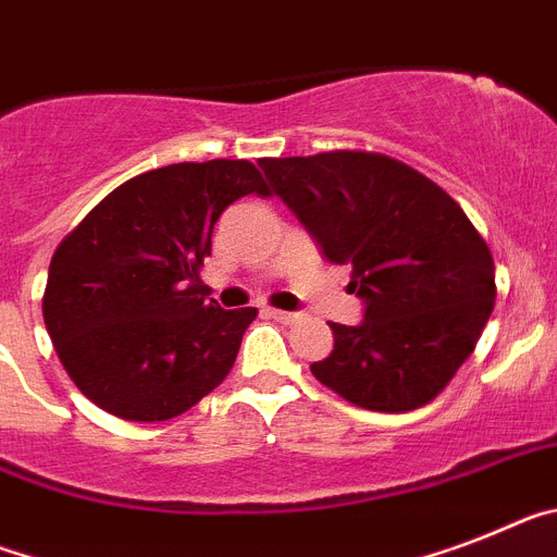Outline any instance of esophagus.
Returning <instances> with one entry per match:
<instances>
[{"instance_id":"obj_1","label":"esophagus","mask_w":557,"mask_h":557,"mask_svg":"<svg viewBox=\"0 0 557 557\" xmlns=\"http://www.w3.org/2000/svg\"><path fill=\"white\" fill-rule=\"evenodd\" d=\"M265 313H269V317H272V319H277V322H283V325H294V322H297V319H299V313L280 311V308H265Z\"/></svg>"}]
</instances>
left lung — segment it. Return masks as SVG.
<instances>
[{
	"instance_id": "1",
	"label": "left lung",
	"mask_w": 557,
	"mask_h": 557,
	"mask_svg": "<svg viewBox=\"0 0 557 557\" xmlns=\"http://www.w3.org/2000/svg\"><path fill=\"white\" fill-rule=\"evenodd\" d=\"M331 263L364 297L359 327L331 322L317 381L372 412H412L466 364L496 302V265L462 207L386 153L260 159Z\"/></svg>"
}]
</instances>
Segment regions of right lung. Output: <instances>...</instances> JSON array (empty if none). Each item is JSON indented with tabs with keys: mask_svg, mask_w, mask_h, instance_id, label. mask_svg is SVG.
I'll list each match as a JSON object with an SVG mask.
<instances>
[{
	"mask_svg": "<svg viewBox=\"0 0 557 557\" xmlns=\"http://www.w3.org/2000/svg\"><path fill=\"white\" fill-rule=\"evenodd\" d=\"M272 196L246 159L139 173L58 244L45 325L75 386L103 412L171 420L230 375L258 308L224 311L198 272L238 198Z\"/></svg>",
	"mask_w": 557,
	"mask_h": 557,
	"instance_id": "obj_1",
	"label": "right lung"
}]
</instances>
